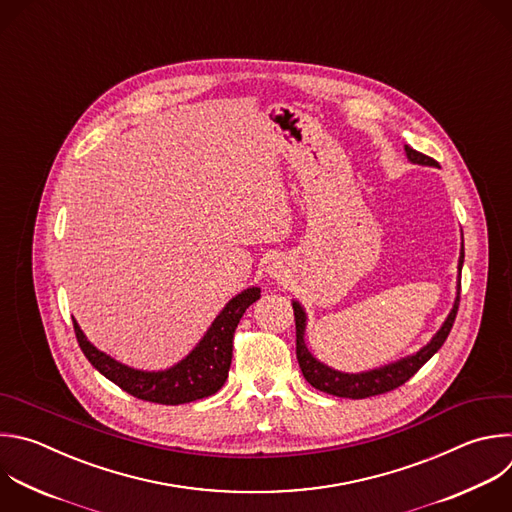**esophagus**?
<instances>
[{"label": "esophagus", "instance_id": "1", "mask_svg": "<svg viewBox=\"0 0 512 512\" xmlns=\"http://www.w3.org/2000/svg\"><path fill=\"white\" fill-rule=\"evenodd\" d=\"M273 275H275V277H277V273H273Z\"/></svg>", "mask_w": 512, "mask_h": 512}]
</instances>
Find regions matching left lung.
I'll list each match as a JSON object with an SVG mask.
<instances>
[{
  "instance_id": "1",
  "label": "left lung",
  "mask_w": 512,
  "mask_h": 512,
  "mask_svg": "<svg viewBox=\"0 0 512 512\" xmlns=\"http://www.w3.org/2000/svg\"><path fill=\"white\" fill-rule=\"evenodd\" d=\"M406 156L412 164H422V166H436V160H432L430 156L414 150L412 146L404 144ZM462 263H464V239L460 243V257H458V281H456V297L452 303L450 313L446 315L444 323L440 325V329L432 335L430 342L420 348L416 354H410L406 358H400L396 362H390L386 366L374 368V370H366V372H339L329 368L327 364L319 362L307 348L305 344V327H307V313L303 309V305L293 299V315H295V335H297V362L301 368L303 378L319 392L337 396V398H352V400H362V398H370V396H378V394H386L398 386H402L404 382H408L446 342V337L452 329V323L456 319V311H458V301H460V273H462Z\"/></svg>"
}]
</instances>
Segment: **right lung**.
Returning a JSON list of instances; mask_svg holds the SVG:
<instances>
[{
    "label": "right lung",
    "mask_w": 512,
    "mask_h": 512,
    "mask_svg": "<svg viewBox=\"0 0 512 512\" xmlns=\"http://www.w3.org/2000/svg\"><path fill=\"white\" fill-rule=\"evenodd\" d=\"M261 297V287H247L219 311L201 342L175 366L166 370H136L100 352L74 319L78 344L88 362L130 396L154 404L179 406L219 392L229 376L233 358V333L251 303Z\"/></svg>",
    "instance_id": "obj_1"
}]
</instances>
